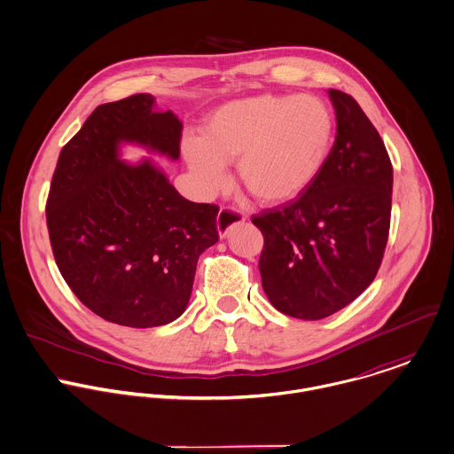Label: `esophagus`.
I'll use <instances>...</instances> for the list:
<instances>
[{"mask_svg":"<svg viewBox=\"0 0 454 454\" xmlns=\"http://www.w3.org/2000/svg\"><path fill=\"white\" fill-rule=\"evenodd\" d=\"M244 221H246V215L242 212H239L237 208H231V207H223L217 214V231L221 237H226L233 226H237Z\"/></svg>","mask_w":454,"mask_h":454,"instance_id":"esophagus-1","label":"esophagus"}]
</instances>
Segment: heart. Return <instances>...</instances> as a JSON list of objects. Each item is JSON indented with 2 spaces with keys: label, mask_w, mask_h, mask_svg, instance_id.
Here are the masks:
<instances>
[{
  "label": "heart",
  "mask_w": 454,
  "mask_h": 454,
  "mask_svg": "<svg viewBox=\"0 0 454 454\" xmlns=\"http://www.w3.org/2000/svg\"><path fill=\"white\" fill-rule=\"evenodd\" d=\"M333 129L332 110L317 96L260 94L214 110L203 137H185L182 149L205 191L221 189L226 165L237 161L247 192L263 205H280L317 179Z\"/></svg>",
  "instance_id": "heart-1"
}]
</instances>
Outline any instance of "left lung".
<instances>
[{
	"label": "left lung",
	"mask_w": 454,
	"mask_h": 454,
	"mask_svg": "<svg viewBox=\"0 0 454 454\" xmlns=\"http://www.w3.org/2000/svg\"><path fill=\"white\" fill-rule=\"evenodd\" d=\"M328 92L337 137L325 168L296 200L251 217L265 239L260 273L269 300L305 321L332 316L372 284L391 221L384 142L353 96Z\"/></svg>",
	"instance_id": "obj_1"
}]
</instances>
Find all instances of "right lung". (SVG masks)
Listing matches in <instances>:
<instances>
[{"instance_id":"1","label":"right lung","mask_w":454,"mask_h":454,"mask_svg":"<svg viewBox=\"0 0 454 454\" xmlns=\"http://www.w3.org/2000/svg\"><path fill=\"white\" fill-rule=\"evenodd\" d=\"M140 92L94 108L63 147L45 205L56 265L99 317L131 328L187 307L200 254L219 240V207L185 200L151 161H119L121 142L177 160L182 122Z\"/></svg>"}]
</instances>
